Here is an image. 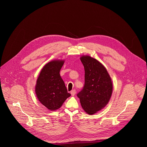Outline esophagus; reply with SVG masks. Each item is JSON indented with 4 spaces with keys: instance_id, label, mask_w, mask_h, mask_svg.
<instances>
[{
    "instance_id": "1",
    "label": "esophagus",
    "mask_w": 147,
    "mask_h": 147,
    "mask_svg": "<svg viewBox=\"0 0 147 147\" xmlns=\"http://www.w3.org/2000/svg\"><path fill=\"white\" fill-rule=\"evenodd\" d=\"M71 95H72V96H74L75 95V94H76V90H75V89L71 90Z\"/></svg>"
}]
</instances>
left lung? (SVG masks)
Listing matches in <instances>:
<instances>
[{
	"mask_svg": "<svg viewBox=\"0 0 147 147\" xmlns=\"http://www.w3.org/2000/svg\"><path fill=\"white\" fill-rule=\"evenodd\" d=\"M80 61L85 70V84L77 96L84 111L92 115L108 104L113 92V83L106 68L97 59L83 55Z\"/></svg>",
	"mask_w": 147,
	"mask_h": 147,
	"instance_id": "left-lung-1",
	"label": "left lung"
}]
</instances>
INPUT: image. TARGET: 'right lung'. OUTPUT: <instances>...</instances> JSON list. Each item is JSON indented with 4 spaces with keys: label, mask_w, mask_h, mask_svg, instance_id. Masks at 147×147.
<instances>
[{
    "label": "right lung",
    "mask_w": 147,
    "mask_h": 147,
    "mask_svg": "<svg viewBox=\"0 0 147 147\" xmlns=\"http://www.w3.org/2000/svg\"><path fill=\"white\" fill-rule=\"evenodd\" d=\"M64 63V60H53L46 64L36 82V96L42 105L51 111L59 109L71 96L59 74Z\"/></svg>",
    "instance_id": "add662e5"
}]
</instances>
